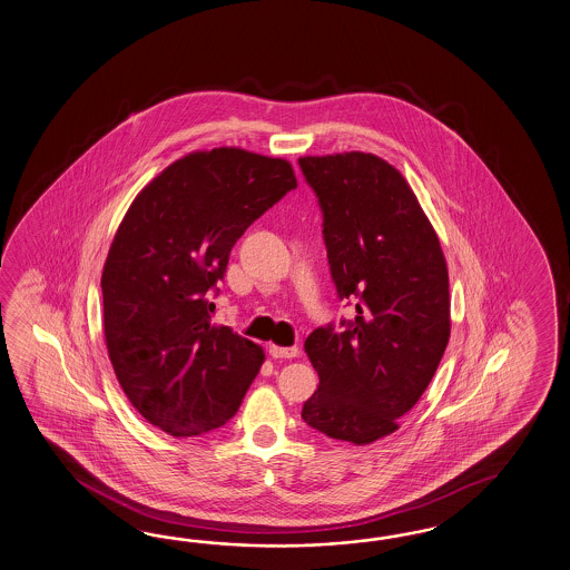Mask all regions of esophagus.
<instances>
[{
    "label": "esophagus",
    "mask_w": 570,
    "mask_h": 570,
    "mask_svg": "<svg viewBox=\"0 0 570 570\" xmlns=\"http://www.w3.org/2000/svg\"><path fill=\"white\" fill-rule=\"evenodd\" d=\"M269 354L274 358H294L298 354L296 346H269Z\"/></svg>",
    "instance_id": "obj_1"
}]
</instances>
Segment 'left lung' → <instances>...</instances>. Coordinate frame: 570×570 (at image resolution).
Here are the masks:
<instances>
[{"mask_svg":"<svg viewBox=\"0 0 570 570\" xmlns=\"http://www.w3.org/2000/svg\"><path fill=\"white\" fill-rule=\"evenodd\" d=\"M340 301L354 320L317 327L305 351L320 375L303 404L308 428L371 444L399 430L450 338L448 269L438 234L401 171L371 154L301 157Z\"/></svg>","mask_w":570,"mask_h":570,"instance_id":"8db88e82","label":"left lung"}]
</instances>
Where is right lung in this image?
Wrapping results in <instances>:
<instances>
[{
    "instance_id": "right-lung-1",
    "label": "right lung",
    "mask_w": 570,
    "mask_h": 570,
    "mask_svg": "<svg viewBox=\"0 0 570 570\" xmlns=\"http://www.w3.org/2000/svg\"><path fill=\"white\" fill-rule=\"evenodd\" d=\"M296 188L286 159L219 147L164 169L124 216L104 265L109 361L151 425L190 438L226 425L262 346L212 324L232 246Z\"/></svg>"
}]
</instances>
